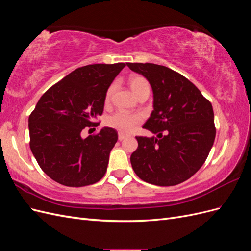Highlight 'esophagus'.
<instances>
[{
  "instance_id": "1",
  "label": "esophagus",
  "mask_w": 251,
  "mask_h": 251,
  "mask_svg": "<svg viewBox=\"0 0 251 251\" xmlns=\"http://www.w3.org/2000/svg\"><path fill=\"white\" fill-rule=\"evenodd\" d=\"M127 137V135L126 134H124V133H118V139L121 141V140H124V139H126Z\"/></svg>"
}]
</instances>
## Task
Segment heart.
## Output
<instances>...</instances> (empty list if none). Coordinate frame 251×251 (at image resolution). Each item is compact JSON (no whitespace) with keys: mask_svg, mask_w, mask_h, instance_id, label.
<instances>
[{"mask_svg":"<svg viewBox=\"0 0 251 251\" xmlns=\"http://www.w3.org/2000/svg\"><path fill=\"white\" fill-rule=\"evenodd\" d=\"M128 85H130L134 94L137 97L143 94L150 93L149 82L146 78L141 76V75H131V76L128 77ZM113 90L114 86L112 85L108 89L107 94H105V101H108L110 100ZM141 121L142 117L139 114H131L123 111H118L107 117V119H105V125L109 127H112L114 130H117L121 133H127L132 131L136 126H138Z\"/></svg>","mask_w":251,"mask_h":251,"instance_id":"b5f03b06","label":"heart"}]
</instances>
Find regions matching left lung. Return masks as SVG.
<instances>
[{
    "label": "left lung",
    "mask_w": 251,
    "mask_h": 251,
    "mask_svg": "<svg viewBox=\"0 0 251 251\" xmlns=\"http://www.w3.org/2000/svg\"><path fill=\"white\" fill-rule=\"evenodd\" d=\"M153 90V107L143 128L156 134L136 137L132 168L148 183L172 186L200 170L214 144V110L193 82L168 67L126 63Z\"/></svg>",
    "instance_id": "1"
}]
</instances>
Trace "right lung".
Here are the masks:
<instances>
[{
    "label": "right lung",
    "mask_w": 251,
    "mask_h": 251,
    "mask_svg": "<svg viewBox=\"0 0 251 251\" xmlns=\"http://www.w3.org/2000/svg\"><path fill=\"white\" fill-rule=\"evenodd\" d=\"M126 64L78 68L52 86L29 116L30 149L44 173L66 186L94 184L107 172L118 139L112 127L81 137L102 114L105 94Z\"/></svg>",
    "instance_id": "1"
}]
</instances>
